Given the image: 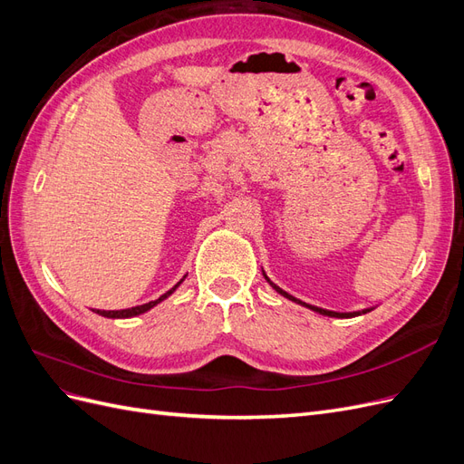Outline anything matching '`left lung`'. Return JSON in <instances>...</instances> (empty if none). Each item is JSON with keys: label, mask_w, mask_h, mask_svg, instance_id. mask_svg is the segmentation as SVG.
Listing matches in <instances>:
<instances>
[{"label": "left lung", "mask_w": 464, "mask_h": 464, "mask_svg": "<svg viewBox=\"0 0 464 464\" xmlns=\"http://www.w3.org/2000/svg\"><path fill=\"white\" fill-rule=\"evenodd\" d=\"M266 278V276H265ZM266 280H269V278H266ZM269 283H271V280H269ZM271 286L278 292V294H283V296L285 298H288V300H292V302H298V304H302V305H305L304 302H300V300H296V298H294V296H290V294L288 292H285L283 288H278L276 285H273L271 283ZM307 307H310V310H314V312H317V314H321V315H329V317H356V315H360V312H350V314H339V312H329V310H323V307H315V305H307ZM368 312H372V310H363L362 314H368Z\"/></svg>", "instance_id": "8db88e82"}]
</instances>
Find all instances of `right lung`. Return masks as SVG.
Masks as SVG:
<instances>
[{"label":"right lung","mask_w":464,"mask_h":464,"mask_svg":"<svg viewBox=\"0 0 464 464\" xmlns=\"http://www.w3.org/2000/svg\"><path fill=\"white\" fill-rule=\"evenodd\" d=\"M186 278V276H184ZM184 278H181V280H184ZM181 280H179V283L174 286V288H170V290H168L166 294H162V296L159 298V300H154V302H149V304H143V305H135V307H130V310H111V312H104V310H96V314L98 315H104V317H111V319H120V317H133V315H139V314H145L147 310H150V307L152 305H157L159 302H162L164 298H168V296H170V294L181 285Z\"/></svg>","instance_id":"add662e5"}]
</instances>
